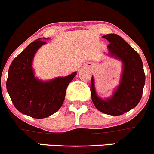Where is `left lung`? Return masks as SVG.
<instances>
[{"mask_svg": "<svg viewBox=\"0 0 154 154\" xmlns=\"http://www.w3.org/2000/svg\"><path fill=\"white\" fill-rule=\"evenodd\" d=\"M109 42L111 55L124 64L121 83L111 98L102 100L96 95L94 77L91 81V98L96 109L110 116H121L131 110L140 102L143 95L146 76L141 58L129 44L117 34L103 36Z\"/></svg>", "mask_w": 154, "mask_h": 154, "instance_id": "1", "label": "left lung"}]
</instances>
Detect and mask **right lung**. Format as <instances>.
<instances>
[{
  "label": "right lung",
  "mask_w": 154,
  "mask_h": 154,
  "mask_svg": "<svg viewBox=\"0 0 154 154\" xmlns=\"http://www.w3.org/2000/svg\"><path fill=\"white\" fill-rule=\"evenodd\" d=\"M46 43L41 38L30 43L15 58L8 69L6 89L13 104L23 114L45 118L63 104L67 86L77 74L43 82L34 77L32 61L38 48Z\"/></svg>",
  "instance_id": "add662e5"
}]
</instances>
